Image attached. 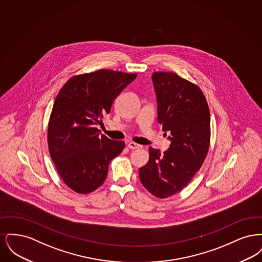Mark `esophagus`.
<instances>
[{"instance_id": "obj_1", "label": "esophagus", "mask_w": 262, "mask_h": 262, "mask_svg": "<svg viewBox=\"0 0 262 262\" xmlns=\"http://www.w3.org/2000/svg\"><path fill=\"white\" fill-rule=\"evenodd\" d=\"M127 147H128L129 149L136 150L141 148L142 146H141V145H139V144H137V143H135V142H128Z\"/></svg>"}]
</instances>
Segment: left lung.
<instances>
[{"mask_svg":"<svg viewBox=\"0 0 262 262\" xmlns=\"http://www.w3.org/2000/svg\"><path fill=\"white\" fill-rule=\"evenodd\" d=\"M158 123L169 132V149L149 147L139 179L150 193L166 199L181 191L199 171L210 141V113L199 86L174 73H154ZM167 135V134H166Z\"/></svg>","mask_w":262,"mask_h":262,"instance_id":"left-lung-1","label":"left lung"}]
</instances>
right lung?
<instances>
[{
    "instance_id": "add662e5",
    "label": "right lung",
    "mask_w": 262,
    "mask_h": 262,
    "mask_svg": "<svg viewBox=\"0 0 262 262\" xmlns=\"http://www.w3.org/2000/svg\"><path fill=\"white\" fill-rule=\"evenodd\" d=\"M137 74L99 70L69 79L55 100L48 125L51 158L64 184L89 193L104 183L125 142L101 135L98 125Z\"/></svg>"
}]
</instances>
